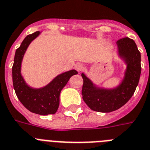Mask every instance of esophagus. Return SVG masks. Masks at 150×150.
Instances as JSON below:
<instances>
[{"instance_id": "1", "label": "esophagus", "mask_w": 150, "mask_h": 150, "mask_svg": "<svg viewBox=\"0 0 150 150\" xmlns=\"http://www.w3.org/2000/svg\"><path fill=\"white\" fill-rule=\"evenodd\" d=\"M75 69L77 71H79V72H80V71H82L83 69H84V66H83L82 64H81V63H77L75 66Z\"/></svg>"}]
</instances>
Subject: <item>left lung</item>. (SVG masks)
I'll list each match as a JSON object with an SVG mask.
<instances>
[{
    "mask_svg": "<svg viewBox=\"0 0 150 150\" xmlns=\"http://www.w3.org/2000/svg\"><path fill=\"white\" fill-rule=\"evenodd\" d=\"M118 57L126 64L122 82L114 88H100L82 73V98L91 109L100 112L115 111L131 98L141 73L140 53L134 41L124 38L117 41Z\"/></svg>",
    "mask_w": 150,
    "mask_h": 150,
    "instance_id": "obj_1",
    "label": "left lung"
}]
</instances>
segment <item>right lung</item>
Returning a JSON list of instances; mask_svg holds the SVG:
<instances>
[{
    "instance_id": "right-lung-1",
    "label": "right lung",
    "mask_w": 150,
    "mask_h": 150,
    "mask_svg": "<svg viewBox=\"0 0 150 150\" xmlns=\"http://www.w3.org/2000/svg\"><path fill=\"white\" fill-rule=\"evenodd\" d=\"M40 34V32H36L27 35L16 50L12 68L13 84L16 94L25 107L35 114L47 115L57 112L61 91L70 78L78 74V71L72 69L59 74L43 88H33L28 85L21 74L22 62L29 44Z\"/></svg>"
}]
</instances>
